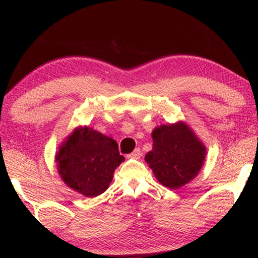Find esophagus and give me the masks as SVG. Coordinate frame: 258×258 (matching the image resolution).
I'll return each mask as SVG.
<instances>
[{"mask_svg":"<svg viewBox=\"0 0 258 258\" xmlns=\"http://www.w3.org/2000/svg\"><path fill=\"white\" fill-rule=\"evenodd\" d=\"M140 156H141V149H140V148H136V149L134 150L132 154L128 155L129 158H135V160L140 158Z\"/></svg>","mask_w":258,"mask_h":258,"instance_id":"esophagus-1","label":"esophagus"}]
</instances>
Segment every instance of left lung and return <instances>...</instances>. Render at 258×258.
<instances>
[{
  "label": "left lung",
  "mask_w": 258,
  "mask_h": 258,
  "mask_svg": "<svg viewBox=\"0 0 258 258\" xmlns=\"http://www.w3.org/2000/svg\"><path fill=\"white\" fill-rule=\"evenodd\" d=\"M153 140V150L144 160L162 184L177 189L199 174L206 148L184 123L158 126Z\"/></svg>",
  "instance_id": "8db88e82"
}]
</instances>
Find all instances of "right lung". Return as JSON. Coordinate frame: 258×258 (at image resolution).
Listing matches in <instances>:
<instances>
[{
	"mask_svg": "<svg viewBox=\"0 0 258 258\" xmlns=\"http://www.w3.org/2000/svg\"><path fill=\"white\" fill-rule=\"evenodd\" d=\"M123 161L115 140L88 126L76 129L56 155L58 174L66 184L87 197L104 192Z\"/></svg>",
	"mask_w": 258,
	"mask_h": 258,
	"instance_id": "right-lung-1",
	"label": "right lung"
}]
</instances>
